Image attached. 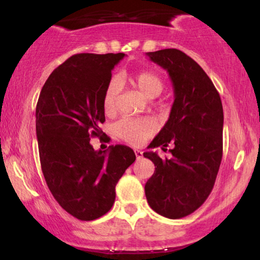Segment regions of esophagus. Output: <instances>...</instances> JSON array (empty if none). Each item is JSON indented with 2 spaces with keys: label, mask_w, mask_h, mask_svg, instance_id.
Here are the masks:
<instances>
[{
  "label": "esophagus",
  "mask_w": 260,
  "mask_h": 260,
  "mask_svg": "<svg viewBox=\"0 0 260 260\" xmlns=\"http://www.w3.org/2000/svg\"><path fill=\"white\" fill-rule=\"evenodd\" d=\"M135 155H136L137 161H140V159L143 157V152H142L141 150H135Z\"/></svg>",
  "instance_id": "esophagus-1"
}]
</instances>
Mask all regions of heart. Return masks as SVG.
<instances>
[{"mask_svg": "<svg viewBox=\"0 0 260 260\" xmlns=\"http://www.w3.org/2000/svg\"><path fill=\"white\" fill-rule=\"evenodd\" d=\"M133 83L142 94L148 99H154L161 94L165 87L162 78L152 71H142L133 77ZM120 92V83L118 78H112L105 88L103 98V109L106 115L115 112L117 101ZM116 136L122 138L129 144L140 145L152 136L155 133V125L148 118H122L113 126Z\"/></svg>", "mask_w": 260, "mask_h": 260, "instance_id": "obj_1", "label": "heart"}]
</instances>
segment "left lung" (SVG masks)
Wrapping results in <instances>:
<instances>
[{
    "label": "left lung",
    "mask_w": 260,
    "mask_h": 260,
    "mask_svg": "<svg viewBox=\"0 0 260 260\" xmlns=\"http://www.w3.org/2000/svg\"><path fill=\"white\" fill-rule=\"evenodd\" d=\"M147 55L169 73L175 99L168 120L150 144L163 150L173 144L172 157L143 154L155 165L145 197L159 215L180 219L197 211L214 186L222 158L221 99L205 71L183 52L167 48Z\"/></svg>",
    "instance_id": "8db88e82"
}]
</instances>
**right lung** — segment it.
<instances>
[{
  "instance_id": "1",
  "label": "right lung",
  "mask_w": 260,
  "mask_h": 260,
  "mask_svg": "<svg viewBox=\"0 0 260 260\" xmlns=\"http://www.w3.org/2000/svg\"><path fill=\"white\" fill-rule=\"evenodd\" d=\"M124 55L74 54L53 71L39 95L37 137L46 183L58 204L83 221L111 209L116 184L136 159L126 145L95 151L90 142L102 137L105 88Z\"/></svg>"
}]
</instances>
